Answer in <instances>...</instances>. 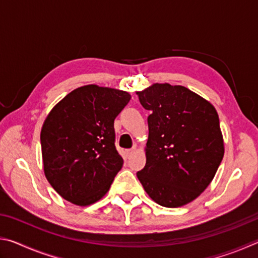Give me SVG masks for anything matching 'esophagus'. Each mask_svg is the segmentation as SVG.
<instances>
[{"label":"esophagus","mask_w":258,"mask_h":258,"mask_svg":"<svg viewBox=\"0 0 258 258\" xmlns=\"http://www.w3.org/2000/svg\"><path fill=\"white\" fill-rule=\"evenodd\" d=\"M135 152V148H132V149H128L127 151H126V155H127V157H131Z\"/></svg>","instance_id":"34e87169"}]
</instances>
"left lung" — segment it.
I'll return each mask as SVG.
<instances>
[{"instance_id": "obj_1", "label": "left lung", "mask_w": 258, "mask_h": 258, "mask_svg": "<svg viewBox=\"0 0 258 258\" xmlns=\"http://www.w3.org/2000/svg\"><path fill=\"white\" fill-rule=\"evenodd\" d=\"M137 94L150 111L147 161L137 176L154 202L181 207L205 191L223 159L217 111L181 85L156 83Z\"/></svg>"}]
</instances>
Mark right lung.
I'll return each instance as SVG.
<instances>
[{"label": "right lung", "mask_w": 258, "mask_h": 258, "mask_svg": "<svg viewBox=\"0 0 258 258\" xmlns=\"http://www.w3.org/2000/svg\"><path fill=\"white\" fill-rule=\"evenodd\" d=\"M130 100L125 91L91 84L52 108L41 131L43 167L63 199L89 206L108 192L124 163L113 121Z\"/></svg>", "instance_id": "1"}]
</instances>
